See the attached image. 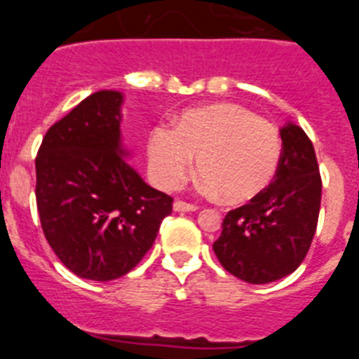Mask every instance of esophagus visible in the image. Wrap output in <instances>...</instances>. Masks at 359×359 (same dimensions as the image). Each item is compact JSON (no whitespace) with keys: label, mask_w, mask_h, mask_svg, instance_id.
I'll list each match as a JSON object with an SVG mask.
<instances>
[{"label":"esophagus","mask_w":359,"mask_h":359,"mask_svg":"<svg viewBox=\"0 0 359 359\" xmlns=\"http://www.w3.org/2000/svg\"><path fill=\"white\" fill-rule=\"evenodd\" d=\"M198 205H194V203H187V201H174V210L176 212H196L198 210Z\"/></svg>","instance_id":"1"}]
</instances>
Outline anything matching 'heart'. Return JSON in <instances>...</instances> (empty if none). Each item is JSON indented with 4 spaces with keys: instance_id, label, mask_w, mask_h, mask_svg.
Returning a JSON list of instances; mask_svg holds the SVG:
<instances>
[{
    "instance_id": "b5f03b06",
    "label": "heart",
    "mask_w": 359,
    "mask_h": 359,
    "mask_svg": "<svg viewBox=\"0 0 359 359\" xmlns=\"http://www.w3.org/2000/svg\"><path fill=\"white\" fill-rule=\"evenodd\" d=\"M149 170L163 189L192 172L194 158L208 189L228 203H244L269 185L280 161V135L273 123L246 107L217 104L180 115L176 128L160 123L147 142Z\"/></svg>"
}]
</instances>
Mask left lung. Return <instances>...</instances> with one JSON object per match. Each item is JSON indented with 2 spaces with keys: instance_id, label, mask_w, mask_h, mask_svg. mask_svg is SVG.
<instances>
[{
  "instance_id": "1",
  "label": "left lung",
  "mask_w": 359,
  "mask_h": 359,
  "mask_svg": "<svg viewBox=\"0 0 359 359\" xmlns=\"http://www.w3.org/2000/svg\"><path fill=\"white\" fill-rule=\"evenodd\" d=\"M282 152L273 182L230 210L214 252L228 273L268 284L293 273L309 252L318 224L322 177L315 147L302 128L280 129Z\"/></svg>"
}]
</instances>
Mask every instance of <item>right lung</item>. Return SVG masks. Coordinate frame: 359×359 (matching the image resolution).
Segmentation results:
<instances>
[{
  "instance_id": "1",
  "label": "right lung",
  "mask_w": 359,
  "mask_h": 359,
  "mask_svg": "<svg viewBox=\"0 0 359 359\" xmlns=\"http://www.w3.org/2000/svg\"><path fill=\"white\" fill-rule=\"evenodd\" d=\"M120 91L84 98L46 131L36 158V199L44 237L81 278L129 273L154 244L172 198L123 160Z\"/></svg>"
}]
</instances>
